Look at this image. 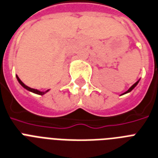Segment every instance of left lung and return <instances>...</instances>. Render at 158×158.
I'll use <instances>...</instances> for the list:
<instances>
[{"instance_id":"obj_1","label":"left lung","mask_w":158,"mask_h":158,"mask_svg":"<svg viewBox=\"0 0 158 158\" xmlns=\"http://www.w3.org/2000/svg\"><path fill=\"white\" fill-rule=\"evenodd\" d=\"M139 81H140V79H139V81H136V82L134 83V85H132L131 87L129 88V90H127V91H125V92H124V93H123V94H122V95H124V94H127V93H129V92H130V91H131V90H133V89H134V87H135V86H136V85H138V83H139ZM122 95H121V96H122Z\"/></svg>"}]
</instances>
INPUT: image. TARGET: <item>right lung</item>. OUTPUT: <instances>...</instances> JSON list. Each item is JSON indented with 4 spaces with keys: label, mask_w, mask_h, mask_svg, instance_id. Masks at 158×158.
<instances>
[{
    "label": "right lung",
    "mask_w": 158,
    "mask_h": 158,
    "mask_svg": "<svg viewBox=\"0 0 158 158\" xmlns=\"http://www.w3.org/2000/svg\"><path fill=\"white\" fill-rule=\"evenodd\" d=\"M16 78H17V81H19V84H20V85H21L24 88V89H26L27 90H29V91H30V92H33V93H35V94H37V95H40V96H43V95H44L45 93H47L48 91H49V90H45V91H41V90H37V89H33V88L29 87V86H27L25 84H24V83H23V81H21V80L19 79V77H18L17 75H16Z\"/></svg>",
    "instance_id": "obj_1"
}]
</instances>
